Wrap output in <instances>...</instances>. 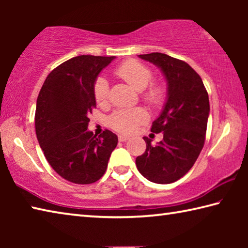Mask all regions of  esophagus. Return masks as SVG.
<instances>
[{"label": "esophagus", "mask_w": 248, "mask_h": 248, "mask_svg": "<svg viewBox=\"0 0 248 248\" xmlns=\"http://www.w3.org/2000/svg\"><path fill=\"white\" fill-rule=\"evenodd\" d=\"M130 139L129 137H127V136H124V134H119L118 136V140L120 141V142H124V141H128Z\"/></svg>", "instance_id": "1"}]
</instances>
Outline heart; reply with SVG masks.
<instances>
[{
	"mask_svg": "<svg viewBox=\"0 0 248 248\" xmlns=\"http://www.w3.org/2000/svg\"><path fill=\"white\" fill-rule=\"evenodd\" d=\"M115 74L138 92L144 91L152 79V72L148 66L139 61L133 60V59L124 61L117 66L115 69ZM93 93L96 103L98 105L103 106L107 104L109 85L106 78L103 77L96 78ZM163 98H164V89L159 84H151L143 94V99L153 106H157L161 104ZM145 120L146 112L143 109H125V110L114 112L109 118V124L112 129L119 132L131 133L137 129L138 125Z\"/></svg>",
	"mask_w": 248,
	"mask_h": 248,
	"instance_id": "obj_1",
	"label": "heart"
}]
</instances>
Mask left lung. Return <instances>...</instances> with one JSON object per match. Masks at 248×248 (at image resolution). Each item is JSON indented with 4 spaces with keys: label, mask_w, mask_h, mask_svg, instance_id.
<instances>
[{
    "label": "left lung",
    "mask_w": 248,
    "mask_h": 248,
    "mask_svg": "<svg viewBox=\"0 0 248 248\" xmlns=\"http://www.w3.org/2000/svg\"><path fill=\"white\" fill-rule=\"evenodd\" d=\"M139 58L161 69L167 96L151 128L154 133L163 132V140L152 145V140L144 137L145 152L137 157L136 164L150 182L170 184L188 173L203 148L209 96L199 74L185 61L159 52L140 54Z\"/></svg>",
    "instance_id": "obj_1"
}]
</instances>
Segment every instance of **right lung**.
<instances>
[{
  "instance_id": "obj_1",
  "label": "right lung",
  "mask_w": 248,
  "mask_h": 248,
  "mask_svg": "<svg viewBox=\"0 0 248 248\" xmlns=\"http://www.w3.org/2000/svg\"><path fill=\"white\" fill-rule=\"evenodd\" d=\"M115 58L70 59L50 72L37 98L35 128L40 148L56 173L71 183L97 182L118 143L109 130L97 138L87 129L96 107L94 83Z\"/></svg>"
}]
</instances>
